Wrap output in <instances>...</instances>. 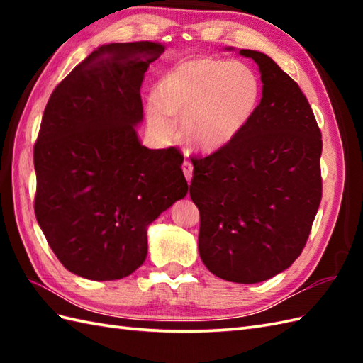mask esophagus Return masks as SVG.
<instances>
[{"mask_svg":"<svg viewBox=\"0 0 363 363\" xmlns=\"http://www.w3.org/2000/svg\"><path fill=\"white\" fill-rule=\"evenodd\" d=\"M182 172H184V176H186L187 182L190 184V181H191V174H194V165H191V162H190V160H184V164H182Z\"/></svg>","mask_w":363,"mask_h":363,"instance_id":"34e87169","label":"esophagus"}]
</instances>
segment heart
<instances>
[{"label": "heart", "mask_w": 363, "mask_h": 363, "mask_svg": "<svg viewBox=\"0 0 363 363\" xmlns=\"http://www.w3.org/2000/svg\"><path fill=\"white\" fill-rule=\"evenodd\" d=\"M260 103V82L251 68L225 59H194L174 64L148 98L146 118L157 138L172 137L182 118L186 140L203 151L234 142Z\"/></svg>", "instance_id": "b5f03b06"}]
</instances>
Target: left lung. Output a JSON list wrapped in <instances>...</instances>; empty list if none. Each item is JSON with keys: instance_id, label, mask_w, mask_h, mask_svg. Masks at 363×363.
<instances>
[{"instance_id": "left-lung-1", "label": "left lung", "mask_w": 363, "mask_h": 363, "mask_svg": "<svg viewBox=\"0 0 363 363\" xmlns=\"http://www.w3.org/2000/svg\"><path fill=\"white\" fill-rule=\"evenodd\" d=\"M262 99L234 142L194 157L190 198L199 211L198 250L211 273L256 284L287 269L304 250L321 201V130L298 84L267 54Z\"/></svg>"}]
</instances>
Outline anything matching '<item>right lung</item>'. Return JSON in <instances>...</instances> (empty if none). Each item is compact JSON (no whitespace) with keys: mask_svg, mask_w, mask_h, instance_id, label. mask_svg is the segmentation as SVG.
Segmentation results:
<instances>
[{"mask_svg":"<svg viewBox=\"0 0 363 363\" xmlns=\"http://www.w3.org/2000/svg\"><path fill=\"white\" fill-rule=\"evenodd\" d=\"M156 42L99 46L54 89L34 145V211L52 252L68 272L91 281L126 277L148 252L146 229L189 186L184 156L148 150L145 72Z\"/></svg>","mask_w":363,"mask_h":363,"instance_id":"1","label":"right lung"}]
</instances>
